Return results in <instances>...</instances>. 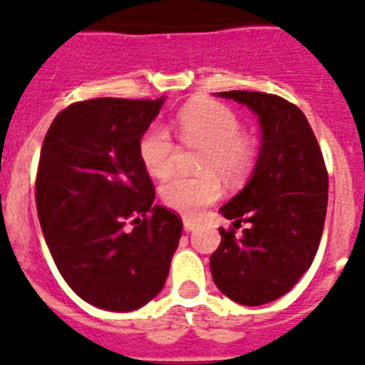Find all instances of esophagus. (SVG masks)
<instances>
[{
	"label": "esophagus",
	"mask_w": 365,
	"mask_h": 365,
	"mask_svg": "<svg viewBox=\"0 0 365 365\" xmlns=\"http://www.w3.org/2000/svg\"><path fill=\"white\" fill-rule=\"evenodd\" d=\"M183 229H185L187 232H190V230L198 229V223L192 220H189V217H185V220H183Z\"/></svg>",
	"instance_id": "obj_1"
}]
</instances>
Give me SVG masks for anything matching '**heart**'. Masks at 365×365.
I'll return each instance as SVG.
<instances>
[{
	"label": "heart",
	"instance_id": "1",
	"mask_svg": "<svg viewBox=\"0 0 365 365\" xmlns=\"http://www.w3.org/2000/svg\"><path fill=\"white\" fill-rule=\"evenodd\" d=\"M183 144L205 149L200 169L217 173L236 182L254 165V142L241 135L237 115L217 102H192L176 118ZM175 144L163 125L155 124L144 131L138 140V156L145 171L155 178H167L175 169ZM223 192L220 180L214 175L196 178H178L163 183L160 196L169 209L187 217L198 216L205 207L217 202Z\"/></svg>",
	"mask_w": 365,
	"mask_h": 365
}]
</instances>
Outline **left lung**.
<instances>
[{
  "label": "left lung",
  "mask_w": 365,
  "mask_h": 365,
  "mask_svg": "<svg viewBox=\"0 0 365 365\" xmlns=\"http://www.w3.org/2000/svg\"><path fill=\"white\" fill-rule=\"evenodd\" d=\"M217 97L257 115L261 148L243 189L220 209L243 236L220 229L210 272L221 294L261 306L292 290L312 267L324 229L328 173L321 148L297 106L263 91H221Z\"/></svg>",
  "instance_id": "obj_1"
}]
</instances>
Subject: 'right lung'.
<instances>
[{
    "instance_id": "obj_1",
    "label": "right lung",
    "mask_w": 365,
    "mask_h": 365,
    "mask_svg": "<svg viewBox=\"0 0 365 365\" xmlns=\"http://www.w3.org/2000/svg\"><path fill=\"white\" fill-rule=\"evenodd\" d=\"M156 101L75 102L44 136L37 216L61 275L83 301L133 312L162 292L183 223L153 205L138 140L162 110Z\"/></svg>"
}]
</instances>
